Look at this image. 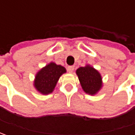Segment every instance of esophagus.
<instances>
[{
    "mask_svg": "<svg viewBox=\"0 0 135 135\" xmlns=\"http://www.w3.org/2000/svg\"><path fill=\"white\" fill-rule=\"evenodd\" d=\"M74 66H68V71L69 73H72L74 71Z\"/></svg>",
    "mask_w": 135,
    "mask_h": 135,
    "instance_id": "obj_1",
    "label": "esophagus"
}]
</instances>
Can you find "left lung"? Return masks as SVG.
Returning a JSON list of instances; mask_svg holds the SVG:
<instances>
[{
    "mask_svg": "<svg viewBox=\"0 0 135 135\" xmlns=\"http://www.w3.org/2000/svg\"><path fill=\"white\" fill-rule=\"evenodd\" d=\"M76 74L85 92L95 95L100 90L102 85L101 76L92 67H81L76 70Z\"/></svg>",
    "mask_w": 135,
    "mask_h": 135,
    "instance_id": "8db88e82",
    "label": "left lung"
}]
</instances>
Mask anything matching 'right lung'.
I'll use <instances>...</instances> for the list:
<instances>
[{
	"mask_svg": "<svg viewBox=\"0 0 135 135\" xmlns=\"http://www.w3.org/2000/svg\"><path fill=\"white\" fill-rule=\"evenodd\" d=\"M65 72L64 67L51 62L37 74L34 86L40 93L44 95L49 94L53 91L61 75Z\"/></svg>",
	"mask_w": 135,
	"mask_h": 135,
	"instance_id": "add662e5",
	"label": "right lung"
}]
</instances>
